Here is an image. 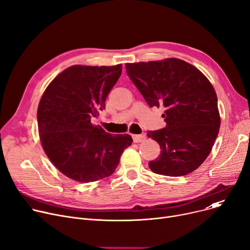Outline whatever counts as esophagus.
<instances>
[{"mask_svg": "<svg viewBox=\"0 0 250 250\" xmlns=\"http://www.w3.org/2000/svg\"><path fill=\"white\" fill-rule=\"evenodd\" d=\"M133 140L135 143H141V142H144L146 140V136L142 134V135H133Z\"/></svg>", "mask_w": 250, "mask_h": 250, "instance_id": "obj_1", "label": "esophagus"}]
</instances>
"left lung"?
<instances>
[{"mask_svg":"<svg viewBox=\"0 0 250 250\" xmlns=\"http://www.w3.org/2000/svg\"><path fill=\"white\" fill-rule=\"evenodd\" d=\"M125 70L149 106L165 109L166 126L147 134L161 148L149 168L166 176L194 171L211 153L221 125L211 82L194 65L175 58L125 63Z\"/></svg>","mask_w":250,"mask_h":250,"instance_id":"obj_1","label":"left lung"}]
</instances>
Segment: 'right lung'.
Masks as SVG:
<instances>
[{"label": "right lung", "mask_w": 250, "mask_h": 250, "mask_svg": "<svg viewBox=\"0 0 250 250\" xmlns=\"http://www.w3.org/2000/svg\"><path fill=\"white\" fill-rule=\"evenodd\" d=\"M123 64H75L60 73L41 98L37 108L42 148L60 171L79 182L111 175L129 135L112 136L91 120L105 109V100L122 75Z\"/></svg>", "instance_id": "add662e5"}]
</instances>
